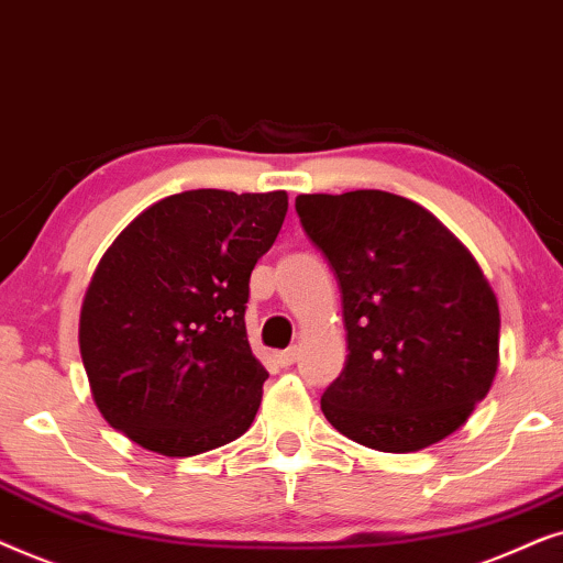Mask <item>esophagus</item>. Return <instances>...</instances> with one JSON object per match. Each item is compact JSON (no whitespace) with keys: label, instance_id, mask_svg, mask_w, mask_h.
<instances>
[{"label":"esophagus","instance_id":"1","mask_svg":"<svg viewBox=\"0 0 563 563\" xmlns=\"http://www.w3.org/2000/svg\"><path fill=\"white\" fill-rule=\"evenodd\" d=\"M298 355H301V347H288V350L277 352L275 360H277V365H280V368H288V365L296 363Z\"/></svg>","mask_w":563,"mask_h":563}]
</instances>
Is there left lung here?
I'll return each instance as SVG.
<instances>
[{"label": "left lung", "mask_w": 563, "mask_h": 563, "mask_svg": "<svg viewBox=\"0 0 563 563\" xmlns=\"http://www.w3.org/2000/svg\"><path fill=\"white\" fill-rule=\"evenodd\" d=\"M296 211L342 288L350 355L321 396L329 424L384 453L445 440L499 365V303L474 254L394 192L298 195Z\"/></svg>", "instance_id": "obj_1"}]
</instances>
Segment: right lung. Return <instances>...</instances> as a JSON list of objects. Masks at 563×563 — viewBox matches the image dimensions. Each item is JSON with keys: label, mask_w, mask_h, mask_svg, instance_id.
<instances>
[{"label": "right lung", "mask_w": 563, "mask_h": 563, "mask_svg": "<svg viewBox=\"0 0 563 563\" xmlns=\"http://www.w3.org/2000/svg\"><path fill=\"white\" fill-rule=\"evenodd\" d=\"M286 213V190H187L120 231L79 313L81 363L104 422L169 459L250 430L267 380L246 340L250 275Z\"/></svg>", "instance_id": "right-lung-1"}]
</instances>
